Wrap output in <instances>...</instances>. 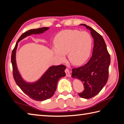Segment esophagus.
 <instances>
[{
	"label": "esophagus",
	"mask_w": 124,
	"mask_h": 124,
	"mask_svg": "<svg viewBox=\"0 0 124 124\" xmlns=\"http://www.w3.org/2000/svg\"><path fill=\"white\" fill-rule=\"evenodd\" d=\"M65 73H66V76H67V77H70L71 75H70V70L69 69H68V68H66V69H65Z\"/></svg>",
	"instance_id": "obj_1"
}]
</instances>
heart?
Masks as SVG:
<instances>
[{
    "label": "heart",
    "instance_id": "b5f03b06",
    "mask_svg": "<svg viewBox=\"0 0 124 124\" xmlns=\"http://www.w3.org/2000/svg\"><path fill=\"white\" fill-rule=\"evenodd\" d=\"M53 52L57 59L62 60L64 54H68L70 62L79 65L84 63L90 56L92 38L85 31L67 29L55 36Z\"/></svg>",
    "mask_w": 124,
    "mask_h": 124
}]
</instances>
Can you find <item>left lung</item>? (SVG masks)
I'll return each instance as SVG.
<instances>
[{
	"instance_id": "1",
	"label": "left lung",
	"mask_w": 124,
	"mask_h": 124,
	"mask_svg": "<svg viewBox=\"0 0 124 124\" xmlns=\"http://www.w3.org/2000/svg\"><path fill=\"white\" fill-rule=\"evenodd\" d=\"M80 25L85 26L91 31L94 39L93 53L86 64L72 69V77L78 79L84 84L85 89L78 93L79 95L82 98L90 99L96 95L107 83L110 56L102 36L89 26Z\"/></svg>"
}]
</instances>
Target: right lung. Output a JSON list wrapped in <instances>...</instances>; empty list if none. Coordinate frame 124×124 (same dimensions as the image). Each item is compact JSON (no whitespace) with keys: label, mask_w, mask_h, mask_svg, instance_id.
Here are the masks:
<instances>
[{"label":"right lung","mask_w":124,"mask_h":124,"mask_svg":"<svg viewBox=\"0 0 124 124\" xmlns=\"http://www.w3.org/2000/svg\"><path fill=\"white\" fill-rule=\"evenodd\" d=\"M49 29L48 27H43L31 29L23 33L18 38L12 53L13 74L15 82L27 95L36 101H44L53 95L56 91L58 80L65 76L64 70L66 67L64 65L50 67L38 81L32 83H27L23 79L18 71L16 63V52L18 42L22 39L32 34L43 33Z\"/></svg>","instance_id":"1"}]
</instances>
